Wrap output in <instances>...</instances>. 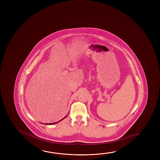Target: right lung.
Wrapping results in <instances>:
<instances>
[{
	"label": "right lung",
	"instance_id": "add662e5",
	"mask_svg": "<svg viewBox=\"0 0 160 160\" xmlns=\"http://www.w3.org/2000/svg\"><path fill=\"white\" fill-rule=\"evenodd\" d=\"M67 115H68V114H67ZM67 115H66L65 117H64V118H62L61 120H60V121H58V122H55V123H45V124L46 125H52V124H56V123H58V122H60L61 121H62V120H63V119H65V118L67 117Z\"/></svg>",
	"mask_w": 160,
	"mask_h": 160
}]
</instances>
